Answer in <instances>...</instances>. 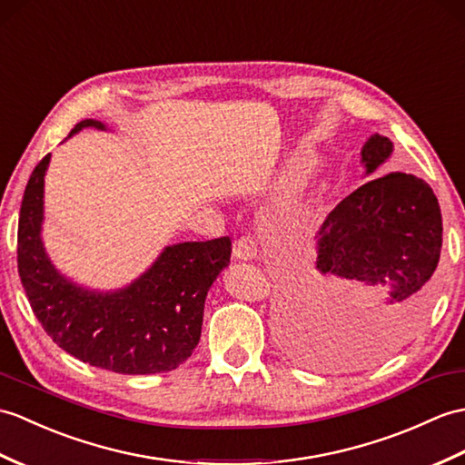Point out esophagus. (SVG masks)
<instances>
[{
    "label": "esophagus",
    "instance_id": "obj_1",
    "mask_svg": "<svg viewBox=\"0 0 465 465\" xmlns=\"http://www.w3.org/2000/svg\"><path fill=\"white\" fill-rule=\"evenodd\" d=\"M233 255L237 259H252L257 255V243L253 242L252 235H242L233 242Z\"/></svg>",
    "mask_w": 465,
    "mask_h": 465
}]
</instances>
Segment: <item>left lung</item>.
<instances>
[{"label": "left lung", "mask_w": 465, "mask_h": 465, "mask_svg": "<svg viewBox=\"0 0 465 465\" xmlns=\"http://www.w3.org/2000/svg\"><path fill=\"white\" fill-rule=\"evenodd\" d=\"M374 134L366 172L391 156ZM441 212L424 180L392 172L349 193L319 232L317 273L285 301L283 319L303 347L329 361L379 359L416 331L434 297Z\"/></svg>", "instance_id": "obj_1"}]
</instances>
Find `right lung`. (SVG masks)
I'll return each mask as SVG.
<instances>
[{
    "instance_id": "add662e5",
    "label": "right lung",
    "mask_w": 465,
    "mask_h": 465,
    "mask_svg": "<svg viewBox=\"0 0 465 465\" xmlns=\"http://www.w3.org/2000/svg\"><path fill=\"white\" fill-rule=\"evenodd\" d=\"M84 126L104 128L86 118L71 134ZM49 158L31 172L17 225V272L43 331L96 369L118 374L174 371L198 347L208 289L230 263L232 240L223 235L170 245L131 287L113 295L83 291L55 272L41 245Z\"/></svg>"
}]
</instances>
